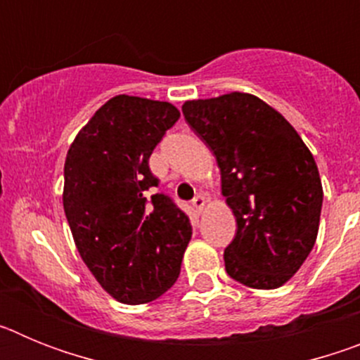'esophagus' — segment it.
<instances>
[{"label": "esophagus", "instance_id": "34e87169", "mask_svg": "<svg viewBox=\"0 0 360 360\" xmlns=\"http://www.w3.org/2000/svg\"><path fill=\"white\" fill-rule=\"evenodd\" d=\"M203 207H205V196L198 195L195 200H193V209H195L196 212H202Z\"/></svg>", "mask_w": 360, "mask_h": 360}]
</instances>
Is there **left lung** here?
I'll list each match as a JSON object with an SVG mask.
<instances>
[{
    "mask_svg": "<svg viewBox=\"0 0 360 360\" xmlns=\"http://www.w3.org/2000/svg\"><path fill=\"white\" fill-rule=\"evenodd\" d=\"M184 117L214 153L221 195L238 232L225 270L250 288L283 287L301 269L319 231L323 186L294 126L259 97L231 91L186 101Z\"/></svg>",
    "mask_w": 360,
    "mask_h": 360,
    "instance_id": "left-lung-1",
    "label": "left lung"
}]
</instances>
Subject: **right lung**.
<instances>
[{
	"label": "right lung",
	"mask_w": 360,
	"mask_h": 360,
	"mask_svg": "<svg viewBox=\"0 0 360 360\" xmlns=\"http://www.w3.org/2000/svg\"><path fill=\"white\" fill-rule=\"evenodd\" d=\"M180 117L176 106L115 95L98 108L66 153L63 205L73 241L97 283L124 304L169 290L193 229L162 193L149 157Z\"/></svg>",
	"instance_id": "1"
}]
</instances>
